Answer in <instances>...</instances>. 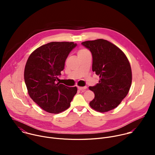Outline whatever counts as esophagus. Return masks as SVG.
Here are the masks:
<instances>
[{
  "mask_svg": "<svg viewBox=\"0 0 155 155\" xmlns=\"http://www.w3.org/2000/svg\"><path fill=\"white\" fill-rule=\"evenodd\" d=\"M86 86H84V87H81V86H78V89L79 90H81V91H84L86 89Z\"/></svg>",
  "mask_w": 155,
  "mask_h": 155,
  "instance_id": "esophagus-1",
  "label": "esophagus"
}]
</instances>
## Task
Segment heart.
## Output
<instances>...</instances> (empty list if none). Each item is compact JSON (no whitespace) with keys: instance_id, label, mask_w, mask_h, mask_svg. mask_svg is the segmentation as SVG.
<instances>
[{"instance_id":"1","label":"heart","mask_w":155,"mask_h":155,"mask_svg":"<svg viewBox=\"0 0 155 155\" xmlns=\"http://www.w3.org/2000/svg\"><path fill=\"white\" fill-rule=\"evenodd\" d=\"M87 53H89V51H88V50H87L86 49H84V48H81L80 50H78V56H81V55H84Z\"/></svg>"}]
</instances>
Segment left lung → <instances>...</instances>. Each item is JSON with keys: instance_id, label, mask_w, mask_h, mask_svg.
<instances>
[{"instance_id": "obj_1", "label": "left lung", "mask_w": 155, "mask_h": 155, "mask_svg": "<svg viewBox=\"0 0 155 155\" xmlns=\"http://www.w3.org/2000/svg\"><path fill=\"white\" fill-rule=\"evenodd\" d=\"M81 45L91 52L92 70L100 78L99 83L89 87L95 95L90 105L99 112L110 111L121 103L129 91L132 83L129 62L118 47L106 40L86 41Z\"/></svg>"}]
</instances>
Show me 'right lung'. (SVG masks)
I'll use <instances>...</instances> for the list:
<instances>
[{
    "label": "right lung",
    "mask_w": 155,
    "mask_h": 155,
    "mask_svg": "<svg viewBox=\"0 0 155 155\" xmlns=\"http://www.w3.org/2000/svg\"><path fill=\"white\" fill-rule=\"evenodd\" d=\"M77 43L53 41L43 45L29 56L25 69V81L31 98L43 110L59 114L71 105L77 87L58 82L70 52Z\"/></svg>",
    "instance_id": "obj_1"
}]
</instances>
